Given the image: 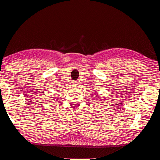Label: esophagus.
Listing matches in <instances>:
<instances>
[{
  "label": "esophagus",
  "mask_w": 160,
  "mask_h": 160,
  "mask_svg": "<svg viewBox=\"0 0 160 160\" xmlns=\"http://www.w3.org/2000/svg\"><path fill=\"white\" fill-rule=\"evenodd\" d=\"M73 84H75V85H76V84H77V82H75V81L73 82Z\"/></svg>",
  "instance_id": "1"
}]
</instances>
